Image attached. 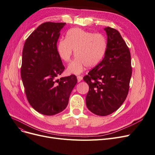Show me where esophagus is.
Here are the masks:
<instances>
[{
  "instance_id": "34e87169",
  "label": "esophagus",
  "mask_w": 155,
  "mask_h": 155,
  "mask_svg": "<svg viewBox=\"0 0 155 155\" xmlns=\"http://www.w3.org/2000/svg\"><path fill=\"white\" fill-rule=\"evenodd\" d=\"M83 79V77L82 76H77V80H78V82H81Z\"/></svg>"
}]
</instances>
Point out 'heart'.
<instances>
[{
  "label": "heart",
  "mask_w": 155,
  "mask_h": 155,
  "mask_svg": "<svg viewBox=\"0 0 155 155\" xmlns=\"http://www.w3.org/2000/svg\"><path fill=\"white\" fill-rule=\"evenodd\" d=\"M107 49V40L101 33H94L79 28L69 30L66 39H60L57 51L63 61L69 62L75 51L76 58L68 65L67 71L79 75L85 66H97L104 57Z\"/></svg>",
  "instance_id": "heart-1"
}]
</instances>
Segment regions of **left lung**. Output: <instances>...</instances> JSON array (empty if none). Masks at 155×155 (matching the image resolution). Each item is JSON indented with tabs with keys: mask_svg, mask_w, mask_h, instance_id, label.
Returning <instances> with one entry per match:
<instances>
[{
	"mask_svg": "<svg viewBox=\"0 0 155 155\" xmlns=\"http://www.w3.org/2000/svg\"><path fill=\"white\" fill-rule=\"evenodd\" d=\"M104 30L107 36L104 58L84 77L89 86L87 108L99 116L110 115L124 103L132 76L130 51L120 33L108 26Z\"/></svg>",
	"mask_w": 155,
	"mask_h": 155,
	"instance_id": "obj_1",
	"label": "left lung"
}]
</instances>
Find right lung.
Listing matches in <instances>:
<instances>
[{
	"mask_svg": "<svg viewBox=\"0 0 155 155\" xmlns=\"http://www.w3.org/2000/svg\"><path fill=\"white\" fill-rule=\"evenodd\" d=\"M65 25L42 23L31 33L23 47L21 76L26 96L33 108L44 115L63 111L77 83L74 75L56 79L65 68L57 51L60 31Z\"/></svg>",
	"mask_w": 155,
	"mask_h": 155,
	"instance_id": "1",
	"label": "right lung"
}]
</instances>
